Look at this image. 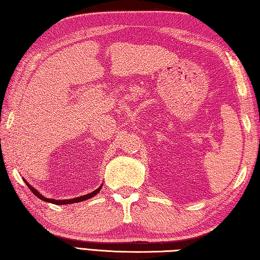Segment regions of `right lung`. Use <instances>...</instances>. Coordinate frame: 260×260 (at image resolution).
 Wrapping results in <instances>:
<instances>
[{"label": "right lung", "instance_id": "1", "mask_svg": "<svg viewBox=\"0 0 260 260\" xmlns=\"http://www.w3.org/2000/svg\"><path fill=\"white\" fill-rule=\"evenodd\" d=\"M24 182H26V184L28 185V188L31 190V192L35 194V196H37V197L39 198V199H42V200H44V202H47V203H52V204H55V205H64V204H73V203H79V202H82V200H87V199H89V198H92L94 197L95 194H97L100 192V190H101V188H102V185L101 187L99 188V189H96L95 191H92V192H90V193H88V194H85V196H81V197H78V198H75V199H66V200H55V199H50V198H45L44 197V196H42L41 193L38 192V191L36 190V189H34L30 184H29L26 180H24Z\"/></svg>", "mask_w": 260, "mask_h": 260}]
</instances>
